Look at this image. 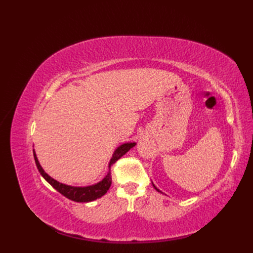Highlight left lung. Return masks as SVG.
Returning a JSON list of instances; mask_svg holds the SVG:
<instances>
[{"label": "left lung", "instance_id": "obj_1", "mask_svg": "<svg viewBox=\"0 0 253 253\" xmlns=\"http://www.w3.org/2000/svg\"><path fill=\"white\" fill-rule=\"evenodd\" d=\"M153 186H154V185H153ZM154 188H155V189H156V190H157V191H158V192H160V191H159V190H158V189H157V188H156V187H155V186H154Z\"/></svg>", "mask_w": 253, "mask_h": 253}]
</instances>
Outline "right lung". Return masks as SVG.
Returning a JSON list of instances; mask_svg holds the SVG:
<instances>
[{
  "mask_svg": "<svg viewBox=\"0 0 253 253\" xmlns=\"http://www.w3.org/2000/svg\"><path fill=\"white\" fill-rule=\"evenodd\" d=\"M135 144H136L135 142H127V143H124L122 145H120V147H118L116 149V151L114 152L113 157L111 158V162L109 164L110 171H109L108 175H106L100 182H98V183H96V185H93V186H88V187H72V186H67V185H64V183H61V182L55 180L44 172L39 162H38V158L36 156L35 151H34V157H35V162H36L38 170H39V172L45 178V180L49 182L50 185L58 191V192H60L61 194L64 195L65 197H67L68 200H71V201L77 202V203H88V202L97 200V198L103 196L106 192H108V190L110 189L111 183H112L111 167L115 163H116L120 157L124 156L129 149L135 147Z\"/></svg>",
  "mask_w": 253,
  "mask_h": 253,
  "instance_id": "1",
  "label": "right lung"
}]
</instances>
